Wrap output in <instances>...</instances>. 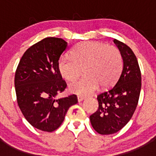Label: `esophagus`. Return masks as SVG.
Instances as JSON below:
<instances>
[{
    "label": "esophagus",
    "instance_id": "1",
    "mask_svg": "<svg viewBox=\"0 0 156 156\" xmlns=\"http://www.w3.org/2000/svg\"><path fill=\"white\" fill-rule=\"evenodd\" d=\"M84 97H81V96H78V102H81V101H83V100H84Z\"/></svg>",
    "mask_w": 156,
    "mask_h": 156
}]
</instances>
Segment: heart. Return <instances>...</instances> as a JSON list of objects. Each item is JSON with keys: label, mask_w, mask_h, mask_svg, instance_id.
<instances>
[{"label": "heart", "mask_w": 156, "mask_h": 156, "mask_svg": "<svg viewBox=\"0 0 156 156\" xmlns=\"http://www.w3.org/2000/svg\"><path fill=\"white\" fill-rule=\"evenodd\" d=\"M123 57L117 48L101 42L84 41L72 51V56H62L58 61L59 73L67 81L79 78L84 69L86 76L72 83L74 94L87 96L98 89L112 86L121 75Z\"/></svg>", "instance_id": "obj_1"}]
</instances>
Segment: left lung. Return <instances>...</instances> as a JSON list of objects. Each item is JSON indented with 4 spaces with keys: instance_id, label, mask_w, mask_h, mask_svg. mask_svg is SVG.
<instances>
[{
    "instance_id": "8db88e82",
    "label": "left lung",
    "mask_w": 156,
    "mask_h": 156,
    "mask_svg": "<svg viewBox=\"0 0 156 156\" xmlns=\"http://www.w3.org/2000/svg\"><path fill=\"white\" fill-rule=\"evenodd\" d=\"M122 53L123 69L115 86L97 95L99 107L90 116L92 127L103 135L123 128L133 116L141 90V72L137 59L127 44L114 39Z\"/></svg>"
}]
</instances>
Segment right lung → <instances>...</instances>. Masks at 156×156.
Listing matches in <instances>:
<instances>
[{"label": "right lung", "instance_id": "right-lung-1", "mask_svg": "<svg viewBox=\"0 0 156 156\" xmlns=\"http://www.w3.org/2000/svg\"><path fill=\"white\" fill-rule=\"evenodd\" d=\"M68 48L62 38L46 37L24 53L15 73L18 106L31 126L43 131L56 130L69 107L78 103L75 94L58 99L66 88L58 61Z\"/></svg>", "mask_w": 156, "mask_h": 156}]
</instances>
